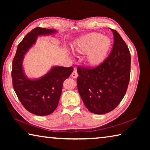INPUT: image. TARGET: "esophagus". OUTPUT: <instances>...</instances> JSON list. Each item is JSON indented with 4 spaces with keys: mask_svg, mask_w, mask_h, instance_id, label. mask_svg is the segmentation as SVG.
<instances>
[{
    "mask_svg": "<svg viewBox=\"0 0 150 150\" xmlns=\"http://www.w3.org/2000/svg\"><path fill=\"white\" fill-rule=\"evenodd\" d=\"M71 77H72L73 78H74V79L77 78V77H78V73H77V71H76V70L73 71V73H71Z\"/></svg>",
    "mask_w": 150,
    "mask_h": 150,
    "instance_id": "esophagus-1",
    "label": "esophagus"
}]
</instances>
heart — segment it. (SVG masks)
I'll return each instance as SVG.
<instances>
[{
    "label": "heart",
    "instance_id": "1",
    "mask_svg": "<svg viewBox=\"0 0 150 150\" xmlns=\"http://www.w3.org/2000/svg\"><path fill=\"white\" fill-rule=\"evenodd\" d=\"M111 46L112 40L110 38L100 33L93 32L75 40L71 48L75 54H87L86 64L88 67H96L105 62Z\"/></svg>",
    "mask_w": 150,
    "mask_h": 150
}]
</instances>
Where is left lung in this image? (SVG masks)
<instances>
[{
	"instance_id": "left-lung-1",
	"label": "left lung",
	"mask_w": 150,
	"mask_h": 150,
	"mask_svg": "<svg viewBox=\"0 0 150 150\" xmlns=\"http://www.w3.org/2000/svg\"><path fill=\"white\" fill-rule=\"evenodd\" d=\"M110 55L93 69L78 67L77 89L88 110L103 115L114 110L125 95L130 81L131 57L128 47L116 30Z\"/></svg>"
}]
</instances>
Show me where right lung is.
I'll list each match as a JSON object with an SVG mask.
<instances>
[{
	"instance_id": "right-lung-1",
	"label": "right lung",
	"mask_w": 150,
	"mask_h": 150,
	"mask_svg": "<svg viewBox=\"0 0 150 150\" xmlns=\"http://www.w3.org/2000/svg\"><path fill=\"white\" fill-rule=\"evenodd\" d=\"M57 32L56 30L39 27L33 29L18 45L12 62V79L15 93L24 107L35 115H48L55 110L62 95L63 81L73 71L72 67L52 66L39 78L30 79L25 74L24 56L36 43L38 38Z\"/></svg>"
}]
</instances>
